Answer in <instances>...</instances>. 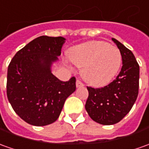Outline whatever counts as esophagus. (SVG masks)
<instances>
[{
	"mask_svg": "<svg viewBox=\"0 0 149 149\" xmlns=\"http://www.w3.org/2000/svg\"><path fill=\"white\" fill-rule=\"evenodd\" d=\"M76 86L77 88L79 87H82L84 86V84H83L81 81H79V80H77V81H76Z\"/></svg>",
	"mask_w": 149,
	"mask_h": 149,
	"instance_id": "esophagus-1",
	"label": "esophagus"
}]
</instances>
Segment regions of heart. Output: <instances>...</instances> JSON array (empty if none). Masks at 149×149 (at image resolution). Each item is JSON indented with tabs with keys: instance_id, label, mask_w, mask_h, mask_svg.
<instances>
[{
	"instance_id": "1",
	"label": "heart",
	"mask_w": 149,
	"mask_h": 149,
	"mask_svg": "<svg viewBox=\"0 0 149 149\" xmlns=\"http://www.w3.org/2000/svg\"><path fill=\"white\" fill-rule=\"evenodd\" d=\"M68 57L76 66L82 68L84 80L95 87L105 86L111 82L121 63L119 49L100 40L88 41L71 48Z\"/></svg>"
}]
</instances>
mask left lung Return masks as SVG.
<instances>
[{"label": "left lung", "instance_id": "obj_1", "mask_svg": "<svg viewBox=\"0 0 149 149\" xmlns=\"http://www.w3.org/2000/svg\"><path fill=\"white\" fill-rule=\"evenodd\" d=\"M121 54L122 67L116 79L102 88L87 87L86 110L93 121L114 125L130 111L139 94V66L130 49L112 38Z\"/></svg>", "mask_w": 149, "mask_h": 149}]
</instances>
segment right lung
<instances>
[{
  "mask_svg": "<svg viewBox=\"0 0 149 149\" xmlns=\"http://www.w3.org/2000/svg\"><path fill=\"white\" fill-rule=\"evenodd\" d=\"M66 39L41 36L15 54L7 72V97L15 112L36 126L57 120L65 100L76 91V78L62 81L51 72Z\"/></svg>",
  "mask_w": 149,
  "mask_h": 149,
  "instance_id": "right-lung-1",
  "label": "right lung"
}]
</instances>
